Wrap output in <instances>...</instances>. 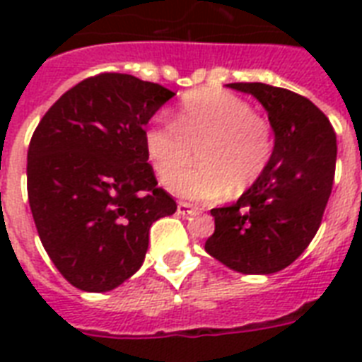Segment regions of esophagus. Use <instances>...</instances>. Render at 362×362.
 <instances>
[{
  "label": "esophagus",
  "instance_id": "1",
  "mask_svg": "<svg viewBox=\"0 0 362 362\" xmlns=\"http://www.w3.org/2000/svg\"><path fill=\"white\" fill-rule=\"evenodd\" d=\"M176 212H178L180 216H189V214H195V209H193L192 204L178 203V206H176Z\"/></svg>",
  "mask_w": 362,
  "mask_h": 362
}]
</instances>
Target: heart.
I'll list each match as a JSON object with an SVG mask.
<instances>
[{
	"instance_id": "obj_1",
	"label": "heart",
	"mask_w": 362,
	"mask_h": 362,
	"mask_svg": "<svg viewBox=\"0 0 362 362\" xmlns=\"http://www.w3.org/2000/svg\"><path fill=\"white\" fill-rule=\"evenodd\" d=\"M198 146L199 165L179 171ZM153 170L176 197L212 203L253 186L272 158L269 124L235 93L203 88L182 99L176 122L159 115L144 131ZM177 170L178 173L174 170Z\"/></svg>"
}]
</instances>
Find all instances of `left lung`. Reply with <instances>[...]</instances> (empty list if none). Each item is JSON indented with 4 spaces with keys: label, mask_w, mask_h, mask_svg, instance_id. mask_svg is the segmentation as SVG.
Instances as JSON below:
<instances>
[{
    "label": "left lung",
    "mask_w": 362,
    "mask_h": 362,
    "mask_svg": "<svg viewBox=\"0 0 362 362\" xmlns=\"http://www.w3.org/2000/svg\"><path fill=\"white\" fill-rule=\"evenodd\" d=\"M263 105L274 150L253 186L231 206L212 209L214 235L204 250L242 274H272L308 247L331 197L337 135L310 99L263 82L227 84Z\"/></svg>",
    "instance_id": "1"
}]
</instances>
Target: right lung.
I'll return each instance as SVG.
<instances>
[{
    "mask_svg": "<svg viewBox=\"0 0 362 362\" xmlns=\"http://www.w3.org/2000/svg\"><path fill=\"white\" fill-rule=\"evenodd\" d=\"M175 95L103 73L65 92L31 136L28 197L37 233L56 269L82 291H110L135 274L152 223L176 212L144 146V125Z\"/></svg>",
    "mask_w": 362,
    "mask_h": 362,
    "instance_id": "1",
    "label": "right lung"
}]
</instances>
